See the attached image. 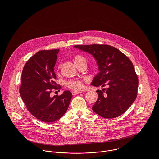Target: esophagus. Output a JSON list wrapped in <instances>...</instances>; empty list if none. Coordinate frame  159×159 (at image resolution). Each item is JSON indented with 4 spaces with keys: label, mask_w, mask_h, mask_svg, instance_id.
<instances>
[{
    "label": "esophagus",
    "mask_w": 159,
    "mask_h": 159,
    "mask_svg": "<svg viewBox=\"0 0 159 159\" xmlns=\"http://www.w3.org/2000/svg\"><path fill=\"white\" fill-rule=\"evenodd\" d=\"M81 92H82L81 91H72L71 93H72L73 95H75L78 94V93H81Z\"/></svg>",
    "instance_id": "esophagus-1"
}]
</instances>
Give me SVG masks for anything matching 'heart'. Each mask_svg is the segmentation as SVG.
<instances>
[{"label":"heart","instance_id":"b5f03b06","mask_svg":"<svg viewBox=\"0 0 159 159\" xmlns=\"http://www.w3.org/2000/svg\"><path fill=\"white\" fill-rule=\"evenodd\" d=\"M73 62L74 63L77 65L80 62H81L83 61H86V59L81 55H75L73 57ZM67 87H68V88L73 89V90H80L83 88V82L82 80H78V79H75V80H68L66 83Z\"/></svg>","mask_w":159,"mask_h":159}]
</instances>
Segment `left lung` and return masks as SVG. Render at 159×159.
I'll return each instance as SVG.
<instances>
[{
  "instance_id": "8db88e82",
  "label": "left lung",
  "mask_w": 159,
  "mask_h": 159,
  "mask_svg": "<svg viewBox=\"0 0 159 159\" xmlns=\"http://www.w3.org/2000/svg\"><path fill=\"white\" fill-rule=\"evenodd\" d=\"M91 54L96 59L100 72L92 85L107 86L98 90V98L92 110L108 119L124 113L136 99L138 78L129 58L115 47L108 45H75Z\"/></svg>"
}]
</instances>
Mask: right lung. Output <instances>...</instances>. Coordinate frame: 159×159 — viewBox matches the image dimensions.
I'll return each mask as SVG.
<instances>
[{"label": "right lung", "instance_id": "obj_1", "mask_svg": "<svg viewBox=\"0 0 159 159\" xmlns=\"http://www.w3.org/2000/svg\"><path fill=\"white\" fill-rule=\"evenodd\" d=\"M59 52V49L37 52L27 61L22 71L21 98L31 114L44 122L60 119L66 113L72 97L69 91L61 95H50L52 91L62 88L54 81V67Z\"/></svg>", "mask_w": 159, "mask_h": 159}]
</instances>
